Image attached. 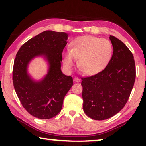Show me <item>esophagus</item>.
Segmentation results:
<instances>
[{
  "instance_id": "34e87169",
  "label": "esophagus",
  "mask_w": 146,
  "mask_h": 146,
  "mask_svg": "<svg viewBox=\"0 0 146 146\" xmlns=\"http://www.w3.org/2000/svg\"><path fill=\"white\" fill-rule=\"evenodd\" d=\"M74 81L76 82H80V78H78V77H74Z\"/></svg>"
}]
</instances>
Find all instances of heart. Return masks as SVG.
I'll list each match as a JSON object with an SVG mask.
<instances>
[{"label":"heart","instance_id":"1","mask_svg":"<svg viewBox=\"0 0 146 146\" xmlns=\"http://www.w3.org/2000/svg\"><path fill=\"white\" fill-rule=\"evenodd\" d=\"M113 46L108 40L90 35L74 39L70 50L62 54L63 63L71 70L78 60L79 69L86 75L93 76L103 71L109 64L113 56Z\"/></svg>","mask_w":146,"mask_h":146}]
</instances>
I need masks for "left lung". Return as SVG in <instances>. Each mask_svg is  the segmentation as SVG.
Returning <instances> with one entry per match:
<instances>
[{
    "mask_svg": "<svg viewBox=\"0 0 146 146\" xmlns=\"http://www.w3.org/2000/svg\"><path fill=\"white\" fill-rule=\"evenodd\" d=\"M110 40L113 52L109 64L101 72L82 78L84 111L96 120L118 113L128 100L135 82L132 53L117 38L110 36Z\"/></svg>",
    "mask_w": 146,
    "mask_h": 146,
    "instance_id": "8db88e82",
    "label": "left lung"
}]
</instances>
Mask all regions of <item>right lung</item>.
<instances>
[{
  "instance_id": "obj_1",
  "label": "right lung",
  "mask_w": 146,
  "mask_h": 146,
  "mask_svg": "<svg viewBox=\"0 0 146 146\" xmlns=\"http://www.w3.org/2000/svg\"><path fill=\"white\" fill-rule=\"evenodd\" d=\"M68 36L63 32L44 31L24 44L16 55L13 70L14 88L23 106L37 118L56 116L73 85L72 78L61 71L62 54ZM38 56L45 58L49 70L42 79L36 81L27 73V66Z\"/></svg>"
}]
</instances>
